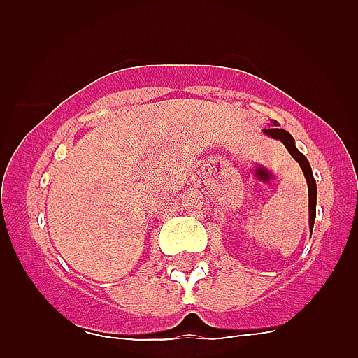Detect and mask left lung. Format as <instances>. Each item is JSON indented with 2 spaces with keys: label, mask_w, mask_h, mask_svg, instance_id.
I'll return each instance as SVG.
<instances>
[{
  "label": "left lung",
  "mask_w": 358,
  "mask_h": 358,
  "mask_svg": "<svg viewBox=\"0 0 358 358\" xmlns=\"http://www.w3.org/2000/svg\"><path fill=\"white\" fill-rule=\"evenodd\" d=\"M264 134H267L268 138H274V140H280L281 143L285 145L287 150L290 152V156L299 163L303 173H305L306 185H308V227H310V235H312V229H314V222H315V204H317V186H315L312 166H310L308 159L303 156L301 152L297 150L296 141H294V138L290 136V132H287L285 129L278 127L276 122L271 123V127L264 129Z\"/></svg>",
  "instance_id": "obj_1"
}]
</instances>
